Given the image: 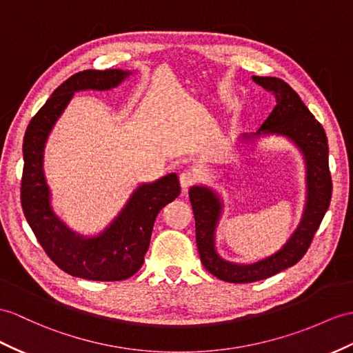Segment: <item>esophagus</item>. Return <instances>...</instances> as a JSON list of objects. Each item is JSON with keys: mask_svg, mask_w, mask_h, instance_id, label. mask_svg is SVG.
<instances>
[{"mask_svg": "<svg viewBox=\"0 0 353 353\" xmlns=\"http://www.w3.org/2000/svg\"><path fill=\"white\" fill-rule=\"evenodd\" d=\"M179 181H181L183 190H187L188 187H192L201 181V174L196 169H187L179 175Z\"/></svg>", "mask_w": 353, "mask_h": 353, "instance_id": "34e87169", "label": "esophagus"}]
</instances>
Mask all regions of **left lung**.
<instances>
[{
	"mask_svg": "<svg viewBox=\"0 0 353 353\" xmlns=\"http://www.w3.org/2000/svg\"><path fill=\"white\" fill-rule=\"evenodd\" d=\"M252 79L276 99V106L257 134H283L298 145L307 163L308 196L303 220L280 252L252 265H235L223 261L214 250V229L220 216L219 197L210 188H190L188 196L194 214L196 244L201 261L206 271L228 283H252L268 279L303 259L328 210L332 194L328 139L322 124L285 81L262 76H253Z\"/></svg>",
	"mask_w": 353,
	"mask_h": 353,
	"instance_id": "obj_1",
	"label": "left lung"
}]
</instances>
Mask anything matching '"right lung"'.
Returning a JSON list of instances; mask_svg holds the SVG:
<instances>
[{
    "mask_svg": "<svg viewBox=\"0 0 353 353\" xmlns=\"http://www.w3.org/2000/svg\"><path fill=\"white\" fill-rule=\"evenodd\" d=\"M123 70H83L68 77L30 121L23 136L21 205L39 244L59 270L96 281H119L141 270L150 247L157 214L179 196L176 174H169L133 193L123 212L97 238H81L59 221L49 206L43 175V148L50 128L79 90L114 88L127 76Z\"/></svg>",
    "mask_w": 353,
    "mask_h": 353,
    "instance_id": "add662e5",
    "label": "right lung"
}]
</instances>
